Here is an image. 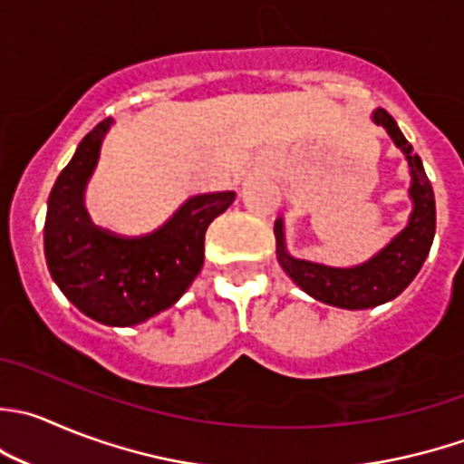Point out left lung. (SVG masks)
Segmentation results:
<instances>
[{"label":"left lung","mask_w":464,"mask_h":464,"mask_svg":"<svg viewBox=\"0 0 464 464\" xmlns=\"http://www.w3.org/2000/svg\"><path fill=\"white\" fill-rule=\"evenodd\" d=\"M374 122L383 124L388 129L394 145L403 150L408 165H411V197L415 201L411 224L385 249H381L374 258L349 269L324 267V265L308 263V260L290 258L283 249V222L276 219V224H274L276 254L283 269L290 274V278L301 290H305L310 296L324 301V304L337 305V308H374V305H381L401 295L408 283L417 276L426 256H429L430 245H433L435 197L421 159L412 154L411 142L403 138V133L399 131L397 122H394L388 111L379 108L374 112Z\"/></svg>","instance_id":"1"}]
</instances>
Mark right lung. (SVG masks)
Here are the masks:
<instances>
[{
    "mask_svg": "<svg viewBox=\"0 0 464 464\" xmlns=\"http://www.w3.org/2000/svg\"><path fill=\"white\" fill-rule=\"evenodd\" d=\"M111 120L99 122L58 174L44 219V258L63 295L83 314L131 326L174 305L204 265L208 224L236 192L190 197L163 227L127 237L90 222L83 190L99 159Z\"/></svg>",
    "mask_w": 464,
    "mask_h": 464,
    "instance_id": "right-lung-1",
    "label": "right lung"
}]
</instances>
